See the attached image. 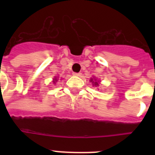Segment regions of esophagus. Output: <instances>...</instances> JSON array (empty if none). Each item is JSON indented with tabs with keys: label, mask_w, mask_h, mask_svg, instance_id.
<instances>
[{
	"label": "esophagus",
	"mask_w": 155,
	"mask_h": 155,
	"mask_svg": "<svg viewBox=\"0 0 155 155\" xmlns=\"http://www.w3.org/2000/svg\"><path fill=\"white\" fill-rule=\"evenodd\" d=\"M73 75H76V76H80V75H81V73L80 72H74L73 73Z\"/></svg>",
	"instance_id": "1"
}]
</instances>
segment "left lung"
<instances>
[{
	"instance_id": "left-lung-1",
	"label": "left lung",
	"mask_w": 155,
	"mask_h": 155,
	"mask_svg": "<svg viewBox=\"0 0 155 155\" xmlns=\"http://www.w3.org/2000/svg\"><path fill=\"white\" fill-rule=\"evenodd\" d=\"M91 81H92V80H91ZM93 83H94V81H93ZM94 84H95V86H97V85H98V83H97V82H95V83H94Z\"/></svg>"
}]
</instances>
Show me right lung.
<instances>
[{"label":"right lung","mask_w":155,"mask_h":155,"mask_svg":"<svg viewBox=\"0 0 155 155\" xmlns=\"http://www.w3.org/2000/svg\"><path fill=\"white\" fill-rule=\"evenodd\" d=\"M56 81H57V79H54V83H55Z\"/></svg>","instance_id":"obj_1"}]
</instances>
